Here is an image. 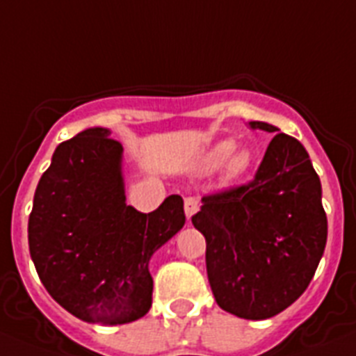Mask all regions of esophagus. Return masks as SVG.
<instances>
[{"instance_id": "34e87169", "label": "esophagus", "mask_w": 356, "mask_h": 356, "mask_svg": "<svg viewBox=\"0 0 356 356\" xmlns=\"http://www.w3.org/2000/svg\"><path fill=\"white\" fill-rule=\"evenodd\" d=\"M199 209V199L197 197H186L184 199V211H186V216H188V220L191 218V215Z\"/></svg>"}]
</instances>
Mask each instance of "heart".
Masks as SVG:
<instances>
[{
    "mask_svg": "<svg viewBox=\"0 0 356 356\" xmlns=\"http://www.w3.org/2000/svg\"><path fill=\"white\" fill-rule=\"evenodd\" d=\"M234 143L233 141H220V143H216L215 147H211V150L206 156V165L209 168H215V166L222 165L225 159H227L231 152H233ZM249 163H251V157L249 154L240 150V152L233 154L229 158V163H227V172L229 175H240L243 174L247 168H249Z\"/></svg>",
    "mask_w": 356,
    "mask_h": 356,
    "instance_id": "b5f03b06",
    "label": "heart"
}]
</instances>
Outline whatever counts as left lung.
I'll return each mask as SVG.
<instances>
[{"label":"left lung","instance_id":"obj_1","mask_svg":"<svg viewBox=\"0 0 356 356\" xmlns=\"http://www.w3.org/2000/svg\"><path fill=\"white\" fill-rule=\"evenodd\" d=\"M251 127L277 132L264 122ZM321 193L305 147L281 132L252 181L202 197L191 222L206 238L208 280L222 310L268 319L308 289L327 238Z\"/></svg>","mask_w":356,"mask_h":356}]
</instances>
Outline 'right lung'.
I'll list each match as a JSON object with an SVG mask.
<instances>
[{"instance_id": "add662e5", "label": "right lung", "mask_w": 356, "mask_h": 356, "mask_svg": "<svg viewBox=\"0 0 356 356\" xmlns=\"http://www.w3.org/2000/svg\"><path fill=\"white\" fill-rule=\"evenodd\" d=\"M88 129L55 148L29 218L30 256L55 301L86 323L125 324L152 307L150 256L184 225L170 195L152 213L125 204L122 145Z\"/></svg>"}]
</instances>
